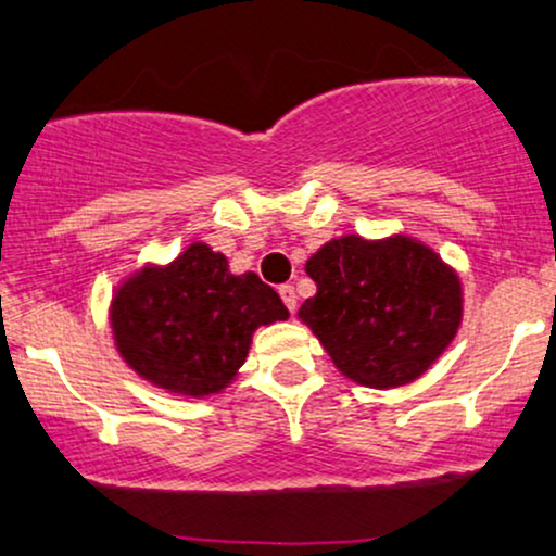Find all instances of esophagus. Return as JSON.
I'll list each match as a JSON object with an SVG mask.
<instances>
[{"instance_id":"1","label":"esophagus","mask_w":556,"mask_h":556,"mask_svg":"<svg viewBox=\"0 0 556 556\" xmlns=\"http://www.w3.org/2000/svg\"><path fill=\"white\" fill-rule=\"evenodd\" d=\"M279 298H282V303L288 306L290 314H295V306H298L295 288H292V285H282V288H279Z\"/></svg>"}]
</instances>
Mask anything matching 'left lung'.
Returning <instances> with one entry per match:
<instances>
[{"label":"left lung","instance_id":"1","mask_svg":"<svg viewBox=\"0 0 556 556\" xmlns=\"http://www.w3.org/2000/svg\"><path fill=\"white\" fill-rule=\"evenodd\" d=\"M316 295L298 316L348 380L399 388L446 351L462 325V282L412 237H340L306 264Z\"/></svg>","mask_w":556,"mask_h":556}]
</instances>
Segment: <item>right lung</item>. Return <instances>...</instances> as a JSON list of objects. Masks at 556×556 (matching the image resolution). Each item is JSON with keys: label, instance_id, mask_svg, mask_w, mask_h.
I'll return each instance as SVG.
<instances>
[{"label": "right lung", "instance_id": "right-lung-1", "mask_svg": "<svg viewBox=\"0 0 556 556\" xmlns=\"http://www.w3.org/2000/svg\"><path fill=\"white\" fill-rule=\"evenodd\" d=\"M288 308L258 274L235 277L227 258L194 242L168 266H148L121 285L110 306L113 338L139 377L168 393H218L235 380L261 325Z\"/></svg>", "mask_w": 556, "mask_h": 556}]
</instances>
